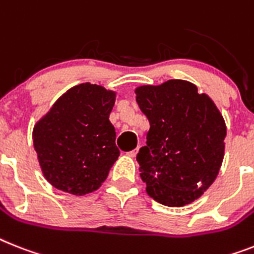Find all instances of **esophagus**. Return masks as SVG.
Returning a JSON list of instances; mask_svg holds the SVG:
<instances>
[{"mask_svg": "<svg viewBox=\"0 0 254 254\" xmlns=\"http://www.w3.org/2000/svg\"><path fill=\"white\" fill-rule=\"evenodd\" d=\"M137 150H139V146H137L136 149H133V150H131V152H128V153H127V154H128L129 157H132V158H133V157H136V154H137Z\"/></svg>", "mask_w": 254, "mask_h": 254, "instance_id": "esophagus-1", "label": "esophagus"}]
</instances>
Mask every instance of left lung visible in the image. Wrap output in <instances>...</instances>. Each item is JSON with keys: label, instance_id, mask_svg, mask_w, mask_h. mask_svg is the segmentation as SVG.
<instances>
[{"label": "left lung", "instance_id": "left-lung-1", "mask_svg": "<svg viewBox=\"0 0 254 254\" xmlns=\"http://www.w3.org/2000/svg\"><path fill=\"white\" fill-rule=\"evenodd\" d=\"M135 93L150 123L146 145L136 157L146 193L171 207L193 202L213 184L223 162L221 112L193 83L180 79L140 85Z\"/></svg>", "mask_w": 254, "mask_h": 254}]
</instances>
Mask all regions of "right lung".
Instances as JSON below:
<instances>
[{
    "label": "right lung",
    "instance_id": "obj_1",
    "mask_svg": "<svg viewBox=\"0 0 254 254\" xmlns=\"http://www.w3.org/2000/svg\"><path fill=\"white\" fill-rule=\"evenodd\" d=\"M114 91L81 83L64 92L33 127L40 167L54 188L83 196L101 187L118 160L109 121Z\"/></svg>",
    "mask_w": 254,
    "mask_h": 254
}]
</instances>
